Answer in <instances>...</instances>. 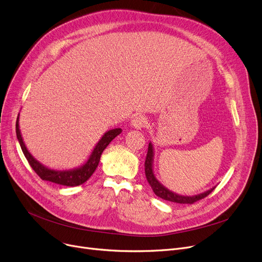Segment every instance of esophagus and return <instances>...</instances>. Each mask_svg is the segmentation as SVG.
Segmentation results:
<instances>
[{
  "label": "esophagus",
  "instance_id": "esophagus-1",
  "mask_svg": "<svg viewBox=\"0 0 262 262\" xmlns=\"http://www.w3.org/2000/svg\"><path fill=\"white\" fill-rule=\"evenodd\" d=\"M147 119L144 116H135V118L132 120V126L137 129H141L146 126Z\"/></svg>",
  "mask_w": 262,
  "mask_h": 262
}]
</instances>
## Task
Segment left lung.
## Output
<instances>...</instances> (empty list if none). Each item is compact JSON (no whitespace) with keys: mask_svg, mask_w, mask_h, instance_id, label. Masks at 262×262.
Returning <instances> with one entry per match:
<instances>
[{"mask_svg":"<svg viewBox=\"0 0 262 262\" xmlns=\"http://www.w3.org/2000/svg\"><path fill=\"white\" fill-rule=\"evenodd\" d=\"M154 155H155L154 154V146H153V143L149 141L147 154H146V158H145V163H144L145 176H146V180H147L149 186L152 187L154 193L158 198L169 201V202L178 203V204H193L194 202L200 201V200L207 196L215 188V187H212L209 190L204 191V192H202V193H199L195 195H182V194L175 193V192L169 190L167 187H164L156 178V175L154 173Z\"/></svg>","mask_w":262,"mask_h":262,"instance_id":"obj_1","label":"left lung"}]
</instances>
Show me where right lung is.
<instances>
[{
	"label": "right lung",
	"instance_id": "right-lung-1",
	"mask_svg": "<svg viewBox=\"0 0 262 262\" xmlns=\"http://www.w3.org/2000/svg\"><path fill=\"white\" fill-rule=\"evenodd\" d=\"M19 116H20V114L18 115L17 122H16V133H17L18 141L20 143V146L22 148V152H23L25 158L31 164L33 170L40 176L41 180L49 181V182L62 185V186L75 187V186H79L81 184H84L85 182H87L90 178V176L93 174V172L96 170V168H98L103 150L107 147V145L110 142H112L116 138L117 136H119L122 133L121 128H115V129H110V130L106 132L102 136V138L99 140V142L95 144L88 159L84 163L80 164V166L73 168V169H68V170L52 169V168L45 166V164L41 163L39 160H37L30 153V150L27 149V147L24 143V140H23L21 130H20Z\"/></svg>",
	"mask_w": 262,
	"mask_h": 262
}]
</instances>
